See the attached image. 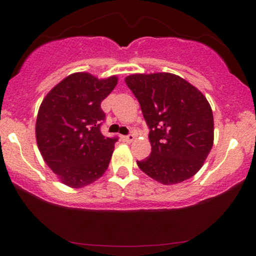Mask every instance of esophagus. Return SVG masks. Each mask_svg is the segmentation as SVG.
<instances>
[{
    "mask_svg": "<svg viewBox=\"0 0 256 256\" xmlns=\"http://www.w3.org/2000/svg\"><path fill=\"white\" fill-rule=\"evenodd\" d=\"M124 141H126V142H128V143H130V142H132L134 141V138H135V135L134 134H129V135H126V136H124Z\"/></svg>",
    "mask_w": 256,
    "mask_h": 256,
    "instance_id": "34e87169",
    "label": "esophagus"
}]
</instances>
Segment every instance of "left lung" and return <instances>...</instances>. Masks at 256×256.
I'll return each instance as SVG.
<instances>
[{
	"instance_id": "8db88e82",
	"label": "left lung",
	"mask_w": 256,
	"mask_h": 256,
	"mask_svg": "<svg viewBox=\"0 0 256 256\" xmlns=\"http://www.w3.org/2000/svg\"><path fill=\"white\" fill-rule=\"evenodd\" d=\"M126 84L138 100L150 130L152 154L138 160L140 169L164 185L194 176L214 138L213 114L206 98L172 73L132 74Z\"/></svg>"
}]
</instances>
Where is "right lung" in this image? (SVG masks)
I'll list each match as a JSON object with an SVG mask.
<instances>
[{
    "instance_id": "add662e5",
    "label": "right lung",
    "mask_w": 256,
    "mask_h": 256,
    "mask_svg": "<svg viewBox=\"0 0 256 256\" xmlns=\"http://www.w3.org/2000/svg\"><path fill=\"white\" fill-rule=\"evenodd\" d=\"M118 84L79 72L66 76L44 98L36 121L38 149L45 163L68 186L84 188L102 176L118 138L100 128L101 102Z\"/></svg>"
}]
</instances>
